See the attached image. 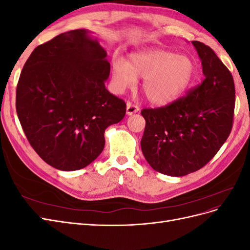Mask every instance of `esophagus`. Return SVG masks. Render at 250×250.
<instances>
[{
    "instance_id": "esophagus-1",
    "label": "esophagus",
    "mask_w": 250,
    "mask_h": 250,
    "mask_svg": "<svg viewBox=\"0 0 250 250\" xmlns=\"http://www.w3.org/2000/svg\"><path fill=\"white\" fill-rule=\"evenodd\" d=\"M139 110H140V107L138 106V105H133L130 102H127V104H126V113H127V116H132L133 113L138 112Z\"/></svg>"
}]
</instances>
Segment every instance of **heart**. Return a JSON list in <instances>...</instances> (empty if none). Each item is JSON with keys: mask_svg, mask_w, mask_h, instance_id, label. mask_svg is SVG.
<instances>
[{"mask_svg": "<svg viewBox=\"0 0 250 250\" xmlns=\"http://www.w3.org/2000/svg\"><path fill=\"white\" fill-rule=\"evenodd\" d=\"M194 60L186 54L163 49L132 53L129 62L117 57L111 63V83L117 93L133 87L143 78L142 90L155 106H166L183 96L196 76Z\"/></svg>", "mask_w": 250, "mask_h": 250, "instance_id": "heart-1", "label": "heart"}]
</instances>
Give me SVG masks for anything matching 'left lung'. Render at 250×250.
I'll use <instances>...</instances> for the list:
<instances>
[{
  "mask_svg": "<svg viewBox=\"0 0 250 250\" xmlns=\"http://www.w3.org/2000/svg\"><path fill=\"white\" fill-rule=\"evenodd\" d=\"M192 43L201 60L202 82L168 106L141 111L146 120L142 152L155 171L169 176L201 169L232 127L236 92L231 74L208 46Z\"/></svg>",
  "mask_w": 250,
  "mask_h": 250,
  "instance_id": "left-lung-1",
  "label": "left lung"
}]
</instances>
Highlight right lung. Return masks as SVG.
Masks as SVG:
<instances>
[{
    "label": "right lung",
    "mask_w": 250,
    "mask_h": 250,
    "mask_svg": "<svg viewBox=\"0 0 250 250\" xmlns=\"http://www.w3.org/2000/svg\"><path fill=\"white\" fill-rule=\"evenodd\" d=\"M92 32L72 30L36 47L17 87V112L30 145L55 169L75 171L101 154L104 131L126 113L105 87L110 64Z\"/></svg>",
    "instance_id": "obj_1"
}]
</instances>
